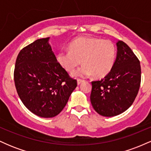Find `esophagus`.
Wrapping results in <instances>:
<instances>
[{
  "label": "esophagus",
  "instance_id": "1",
  "mask_svg": "<svg viewBox=\"0 0 151 151\" xmlns=\"http://www.w3.org/2000/svg\"><path fill=\"white\" fill-rule=\"evenodd\" d=\"M82 82H84V80H82V79H77V84H78V85H79V84H81Z\"/></svg>",
  "mask_w": 151,
  "mask_h": 151
}]
</instances>
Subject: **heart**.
Wrapping results in <instances>:
<instances>
[{
	"label": "heart",
	"mask_w": 151,
	"mask_h": 151,
	"mask_svg": "<svg viewBox=\"0 0 151 151\" xmlns=\"http://www.w3.org/2000/svg\"><path fill=\"white\" fill-rule=\"evenodd\" d=\"M70 51H61L57 62L67 72L72 73L80 65L83 66L72 73L75 77L96 78L107 75L116 61V49L111 41L96 37H78L70 42Z\"/></svg>",
	"instance_id": "1"
}]
</instances>
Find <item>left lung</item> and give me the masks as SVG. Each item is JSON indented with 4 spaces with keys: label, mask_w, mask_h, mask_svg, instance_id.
Returning a JSON list of instances; mask_svg holds the SVG:
<instances>
[{
    "label": "left lung",
    "mask_w": 151,
    "mask_h": 151,
    "mask_svg": "<svg viewBox=\"0 0 151 151\" xmlns=\"http://www.w3.org/2000/svg\"><path fill=\"white\" fill-rule=\"evenodd\" d=\"M116 46L112 70L101 80L91 81V105L103 116H115L127 110L134 101L141 84L138 59L123 41H118Z\"/></svg>",
    "instance_id": "obj_1"
}]
</instances>
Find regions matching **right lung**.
Segmentation results:
<instances>
[{
    "mask_svg": "<svg viewBox=\"0 0 151 151\" xmlns=\"http://www.w3.org/2000/svg\"><path fill=\"white\" fill-rule=\"evenodd\" d=\"M49 40L38 39L20 50L14 70L19 97L26 108L42 118L58 115L77 86L57 62Z\"/></svg>",
    "mask_w": 151,
    "mask_h": 151,
    "instance_id": "right-lung-1",
    "label": "right lung"
}]
</instances>
